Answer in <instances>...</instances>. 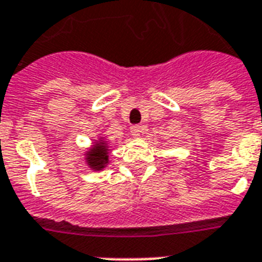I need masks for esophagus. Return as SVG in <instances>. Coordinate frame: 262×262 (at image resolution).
I'll use <instances>...</instances> for the list:
<instances>
[{"instance_id":"34e87169","label":"esophagus","mask_w":262,"mask_h":262,"mask_svg":"<svg viewBox=\"0 0 262 262\" xmlns=\"http://www.w3.org/2000/svg\"><path fill=\"white\" fill-rule=\"evenodd\" d=\"M142 129H144V127L140 126V125H133V126L130 127L132 136H133V137H140L142 133Z\"/></svg>"}]
</instances>
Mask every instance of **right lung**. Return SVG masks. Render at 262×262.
I'll list each match as a JSON object with an SVG mask.
<instances>
[{"label": "right lung", "instance_id": "obj_1", "mask_svg": "<svg viewBox=\"0 0 262 262\" xmlns=\"http://www.w3.org/2000/svg\"><path fill=\"white\" fill-rule=\"evenodd\" d=\"M89 164L91 168L94 169H101L103 168V165L107 163V149H106V145H95V148L93 150H90L89 153Z\"/></svg>", "mask_w": 262, "mask_h": 262}]
</instances>
